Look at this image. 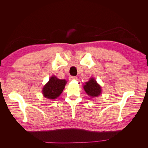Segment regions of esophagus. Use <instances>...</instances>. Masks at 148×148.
<instances>
[{"label":"esophagus","instance_id":"1","mask_svg":"<svg viewBox=\"0 0 148 148\" xmlns=\"http://www.w3.org/2000/svg\"><path fill=\"white\" fill-rule=\"evenodd\" d=\"M76 79V76H71L69 77V79H71V80H73V79Z\"/></svg>","mask_w":148,"mask_h":148}]
</instances>
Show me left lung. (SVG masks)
<instances>
[{"instance_id": "obj_1", "label": "left lung", "mask_w": 148, "mask_h": 148, "mask_svg": "<svg viewBox=\"0 0 148 148\" xmlns=\"http://www.w3.org/2000/svg\"><path fill=\"white\" fill-rule=\"evenodd\" d=\"M84 88L87 94L91 97H96L101 95V87L93 78L90 79L89 82H86Z\"/></svg>"}]
</instances>
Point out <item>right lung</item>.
I'll use <instances>...</instances> for the list:
<instances>
[{"instance_id": "1", "label": "right lung", "mask_w": 148, "mask_h": 148, "mask_svg": "<svg viewBox=\"0 0 148 148\" xmlns=\"http://www.w3.org/2000/svg\"><path fill=\"white\" fill-rule=\"evenodd\" d=\"M66 84V80L60 79L56 76H52L42 90L44 96L49 99L57 98L62 93Z\"/></svg>"}]
</instances>
